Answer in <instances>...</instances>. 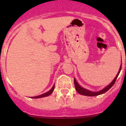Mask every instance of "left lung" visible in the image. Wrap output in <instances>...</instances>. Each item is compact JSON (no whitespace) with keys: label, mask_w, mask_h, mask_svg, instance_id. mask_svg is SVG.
<instances>
[{"label":"left lung","mask_w":126,"mask_h":126,"mask_svg":"<svg viewBox=\"0 0 126 126\" xmlns=\"http://www.w3.org/2000/svg\"><path fill=\"white\" fill-rule=\"evenodd\" d=\"M121 70V65L120 68H119V71H118V73L117 74V75H116V77L111 82V83H110V84H109L108 86H107L105 88L102 89V90H101V91H97V92H93V91H89V90H86V89L83 88L81 87L78 84V83L77 82L76 80L74 79V81L75 88H76V91H77L80 94L84 95V96H98V95L102 94L104 93L107 92V91L109 89L111 88V87L113 85L114 83H115V81H116V79H117L118 75H119V72H120Z\"/></svg>","instance_id":"8db88e82"}]
</instances>
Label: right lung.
Wrapping results in <instances>:
<instances>
[{"mask_svg": "<svg viewBox=\"0 0 126 126\" xmlns=\"http://www.w3.org/2000/svg\"><path fill=\"white\" fill-rule=\"evenodd\" d=\"M54 88H55V85L53 86V87L52 88L51 90H49V91H48V92L46 93L43 94H41V95H39V96H35V97H32V98H34V99H36V98H40V97H46V96H49V95L51 94L53 92V91H54Z\"/></svg>", "mask_w": 126, "mask_h": 126, "instance_id": "obj_1", "label": "right lung"}]
</instances>
